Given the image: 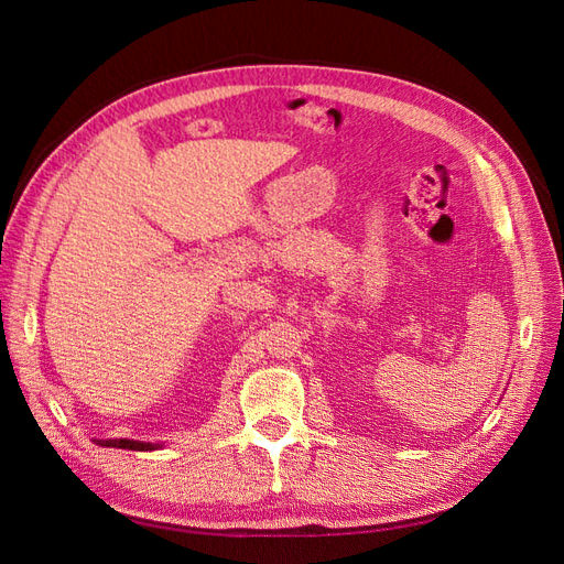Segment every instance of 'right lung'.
<instances>
[{
	"mask_svg": "<svg viewBox=\"0 0 564 564\" xmlns=\"http://www.w3.org/2000/svg\"><path fill=\"white\" fill-rule=\"evenodd\" d=\"M100 447H117V449H133V452H150L158 449L160 445H152V442H139V440H96Z\"/></svg>",
	"mask_w": 564,
	"mask_h": 564,
	"instance_id": "add662e5",
	"label": "right lung"
}]
</instances>
